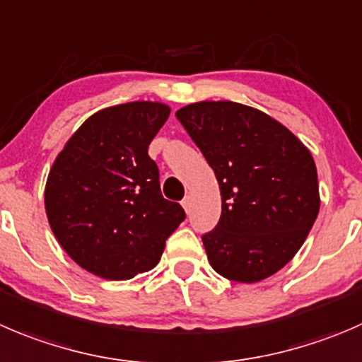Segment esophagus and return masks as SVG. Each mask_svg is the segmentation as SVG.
<instances>
[{"label":"esophagus","instance_id":"obj_1","mask_svg":"<svg viewBox=\"0 0 362 362\" xmlns=\"http://www.w3.org/2000/svg\"><path fill=\"white\" fill-rule=\"evenodd\" d=\"M182 206H184L185 209V212H191V209H192V199H191V196H185L184 199H182Z\"/></svg>","mask_w":362,"mask_h":362}]
</instances>
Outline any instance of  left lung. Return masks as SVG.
<instances>
[{"label":"left lung","instance_id":"8db88e82","mask_svg":"<svg viewBox=\"0 0 362 362\" xmlns=\"http://www.w3.org/2000/svg\"><path fill=\"white\" fill-rule=\"evenodd\" d=\"M177 118L216 173L221 219L202 237L217 274L256 283L296 256L320 210L310 150L263 111L203 100Z\"/></svg>","mask_w":362,"mask_h":362}]
</instances>
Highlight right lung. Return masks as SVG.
Listing matches in <instances>:
<instances>
[{
  "label": "right lung",
  "mask_w": 362,
  "mask_h": 362,
  "mask_svg": "<svg viewBox=\"0 0 362 362\" xmlns=\"http://www.w3.org/2000/svg\"><path fill=\"white\" fill-rule=\"evenodd\" d=\"M170 107L120 104L97 111L66 141L45 184V214L66 255L84 270L124 281L159 263L166 238L185 219L160 194L148 145Z\"/></svg>",
  "instance_id": "1"
}]
</instances>
